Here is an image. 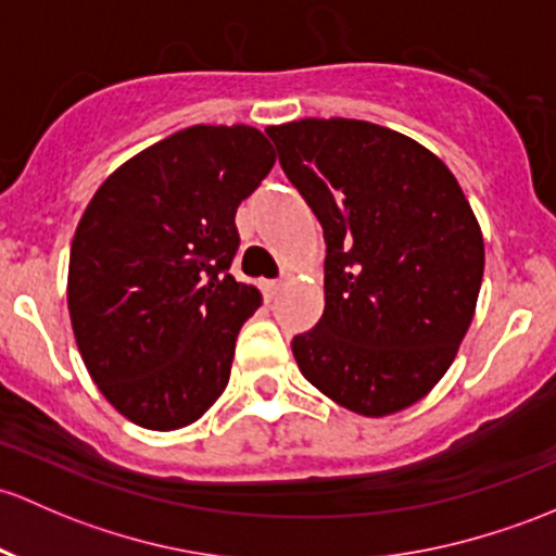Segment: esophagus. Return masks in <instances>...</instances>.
Segmentation results:
<instances>
[{"label": "esophagus", "mask_w": 556, "mask_h": 556, "mask_svg": "<svg viewBox=\"0 0 556 556\" xmlns=\"http://www.w3.org/2000/svg\"><path fill=\"white\" fill-rule=\"evenodd\" d=\"M261 290L263 295H266V301H271V298H277L279 290H282V282H279V279H263Z\"/></svg>", "instance_id": "obj_1"}]
</instances>
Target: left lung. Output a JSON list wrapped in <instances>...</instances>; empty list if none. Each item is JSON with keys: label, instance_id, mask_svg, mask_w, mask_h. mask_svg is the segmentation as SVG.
<instances>
[{"label": "left lung", "instance_id": "8db88e82", "mask_svg": "<svg viewBox=\"0 0 556 556\" xmlns=\"http://www.w3.org/2000/svg\"><path fill=\"white\" fill-rule=\"evenodd\" d=\"M325 231V314L293 338L303 378L383 418L424 400L475 319L484 242L440 156L362 119L266 127Z\"/></svg>", "mask_w": 556, "mask_h": 556}]
</instances>
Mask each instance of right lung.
<instances>
[{
	"label": "right lung",
	"instance_id": "1",
	"mask_svg": "<svg viewBox=\"0 0 556 556\" xmlns=\"http://www.w3.org/2000/svg\"><path fill=\"white\" fill-rule=\"evenodd\" d=\"M277 162L250 125H194L116 167L68 258V314L87 372L132 424L173 431L224 394L261 293L229 274L239 202Z\"/></svg>",
	"mask_w": 556,
	"mask_h": 556
}]
</instances>
